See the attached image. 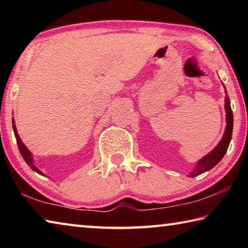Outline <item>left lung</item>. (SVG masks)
Returning a JSON list of instances; mask_svg holds the SVG:
<instances>
[{"label": "left lung", "mask_w": 248, "mask_h": 248, "mask_svg": "<svg viewBox=\"0 0 248 248\" xmlns=\"http://www.w3.org/2000/svg\"><path fill=\"white\" fill-rule=\"evenodd\" d=\"M225 111H226V128L224 136L222 138V140L219 142L215 149L208 155H205L203 158H201L197 164L196 169L194 171L189 175V177H195L200 174L204 173L209 170H211L212 167H215L217 163H219L222 157L224 156L226 151H228L230 141L232 139V131H233V112L231 109L230 98L229 96L225 97Z\"/></svg>", "instance_id": "1"}]
</instances>
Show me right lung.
<instances>
[{"label": "right lung", "mask_w": 248, "mask_h": 248, "mask_svg": "<svg viewBox=\"0 0 248 248\" xmlns=\"http://www.w3.org/2000/svg\"><path fill=\"white\" fill-rule=\"evenodd\" d=\"M13 129H14V133H15V136H16V141H17V144H18V149H19V152H20V154H22V156L24 157V159L25 161H26V163L27 164L31 167V170H36L37 173L38 174H41V175H44L43 173H41V171L37 169V167L33 165V163H32V158H31V152H29V151L27 150V148L26 146L24 145V143L22 142V140H20V138H19V136L17 134V131H16V127H15V123H14V119H13Z\"/></svg>", "instance_id": "add662e5"}]
</instances>
